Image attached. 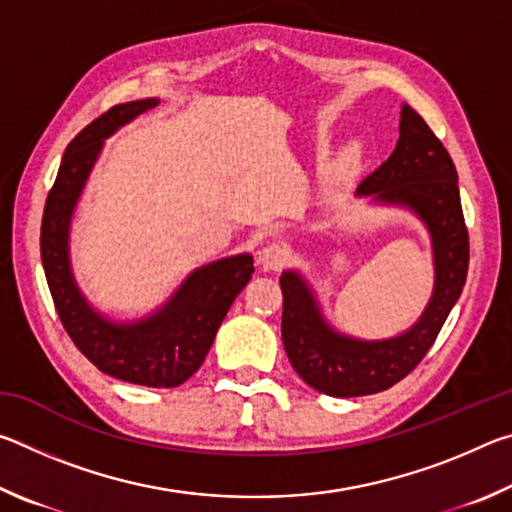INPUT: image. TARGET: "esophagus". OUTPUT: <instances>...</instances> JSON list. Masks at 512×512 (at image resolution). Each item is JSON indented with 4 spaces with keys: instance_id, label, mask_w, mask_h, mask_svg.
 I'll return each instance as SVG.
<instances>
[{
    "instance_id": "obj_1",
    "label": "esophagus",
    "mask_w": 512,
    "mask_h": 512,
    "mask_svg": "<svg viewBox=\"0 0 512 512\" xmlns=\"http://www.w3.org/2000/svg\"><path fill=\"white\" fill-rule=\"evenodd\" d=\"M291 255V250L280 244V241H273V244L264 246L262 250H259V264H262L266 271H277V268H282L284 264H287V259Z\"/></svg>"
}]
</instances>
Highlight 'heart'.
<instances>
[{"mask_svg":"<svg viewBox=\"0 0 512 512\" xmlns=\"http://www.w3.org/2000/svg\"><path fill=\"white\" fill-rule=\"evenodd\" d=\"M357 160H359V146L357 144H350L348 149H345L339 155V169L341 171H350L354 164H357Z\"/></svg>","mask_w":512,"mask_h":512,"instance_id":"1","label":"heart"}]
</instances>
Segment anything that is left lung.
I'll use <instances>...</instances> for the list:
<instances>
[{
	"instance_id": "8db88e82",
	"label": "left lung",
	"mask_w": 512,
	"mask_h": 512,
	"mask_svg": "<svg viewBox=\"0 0 512 512\" xmlns=\"http://www.w3.org/2000/svg\"><path fill=\"white\" fill-rule=\"evenodd\" d=\"M357 196H370L381 205L406 207L427 225L436 280L429 305L411 329L393 339L361 341L336 332L327 323L314 291L300 273H282L284 350L293 370L311 388L332 397L372 395L409 375L429 352L461 296L470 264V237L456 167L427 121L406 103L395 151L363 180Z\"/></svg>"
}]
</instances>
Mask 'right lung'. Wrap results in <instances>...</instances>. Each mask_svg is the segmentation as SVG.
Wrapping results in <instances>:
<instances>
[{"instance_id": "add662e5", "label": "right lung", "mask_w": 512, "mask_h": 512, "mask_svg": "<svg viewBox=\"0 0 512 512\" xmlns=\"http://www.w3.org/2000/svg\"><path fill=\"white\" fill-rule=\"evenodd\" d=\"M155 106L158 99L119 103L69 142L42 214L40 255L60 323L94 366L128 384L176 388L201 368L216 329L255 273L253 257H223L196 268L158 311L133 323L99 314L76 287L69 264L72 214L103 140Z\"/></svg>"}]
</instances>
